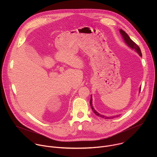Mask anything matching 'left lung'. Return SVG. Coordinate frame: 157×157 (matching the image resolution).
Segmentation results:
<instances>
[{
    "label": "left lung",
    "mask_w": 157,
    "mask_h": 157,
    "mask_svg": "<svg viewBox=\"0 0 157 157\" xmlns=\"http://www.w3.org/2000/svg\"><path fill=\"white\" fill-rule=\"evenodd\" d=\"M119 32H120V33L121 35H122V37L123 38V40H124V42L127 44V45L130 47L131 49L132 50H135L139 55V56H140L141 57L142 56V52H141V50L139 48V47L137 45V44L134 43L131 39L128 36V35L125 33V31H124L122 29H120L119 30ZM140 89H141V87H140L139 89V92H140ZM93 98H92V95H91V100H90V105H91V107L93 110V111L94 112V113L98 117H102V118H104V119H114L115 117H119L120 116V115H117V116H110V117H107V116H105L102 114H101L99 113H98V112L94 109V108L93 107Z\"/></svg>",
    "instance_id": "1"
}]
</instances>
